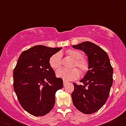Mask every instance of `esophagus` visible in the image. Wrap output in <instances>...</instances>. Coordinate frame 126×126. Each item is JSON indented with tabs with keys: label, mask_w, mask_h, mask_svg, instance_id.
<instances>
[{
	"label": "esophagus",
	"mask_w": 126,
	"mask_h": 126,
	"mask_svg": "<svg viewBox=\"0 0 126 126\" xmlns=\"http://www.w3.org/2000/svg\"><path fill=\"white\" fill-rule=\"evenodd\" d=\"M67 83H68V82H67L66 81H65V80H63V85H64V86H65V85L67 84Z\"/></svg>",
	"instance_id": "obj_1"
}]
</instances>
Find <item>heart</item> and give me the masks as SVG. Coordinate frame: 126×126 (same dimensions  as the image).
<instances>
[{
    "label": "heart",
    "mask_w": 126,
    "mask_h": 126,
    "mask_svg": "<svg viewBox=\"0 0 126 126\" xmlns=\"http://www.w3.org/2000/svg\"><path fill=\"white\" fill-rule=\"evenodd\" d=\"M66 53L72 59L75 60L73 67H79L82 74H85L89 70V63L86 59H83V54L81 51L76 50H69ZM49 64L53 69H57L61 67L62 60L61 54L57 53L50 57ZM56 76L63 79L65 81H70L75 80L79 78L80 75V71L77 68H73L70 70L61 68L57 70L56 72Z\"/></svg>",
    "instance_id": "obj_1"
}]
</instances>
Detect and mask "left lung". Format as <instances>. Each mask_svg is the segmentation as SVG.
<instances>
[{
  "label": "left lung",
  "mask_w": 126,
  "mask_h": 126,
  "mask_svg": "<svg viewBox=\"0 0 126 126\" xmlns=\"http://www.w3.org/2000/svg\"><path fill=\"white\" fill-rule=\"evenodd\" d=\"M72 47L84 51L89 63V70L80 81L83 85L73 83V103L80 112L92 114L99 110L107 100L113 81V69L107 53L97 45L85 41Z\"/></svg>",
  "instance_id": "8db88e82"
}]
</instances>
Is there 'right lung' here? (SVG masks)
<instances>
[{
    "label": "right lung",
    "instance_id": "add662e5",
    "mask_svg": "<svg viewBox=\"0 0 126 126\" xmlns=\"http://www.w3.org/2000/svg\"><path fill=\"white\" fill-rule=\"evenodd\" d=\"M62 48L36 46L20 55L14 70V89L22 107L34 116H43L54 107L55 94L63 86L49 64Z\"/></svg>",
    "mask_w": 126,
    "mask_h": 126
}]
</instances>
